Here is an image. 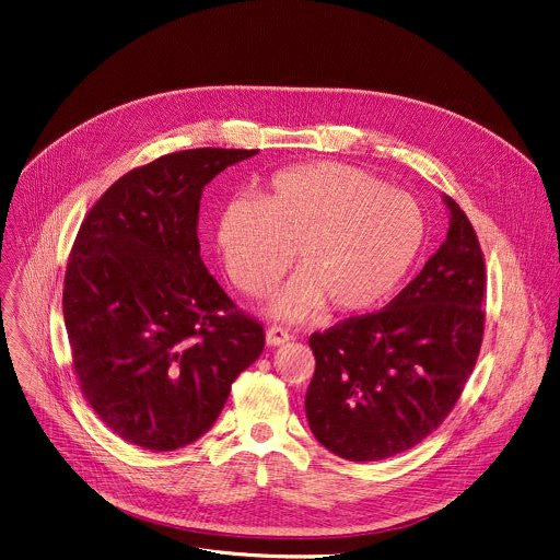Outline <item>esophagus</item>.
Here are the masks:
<instances>
[{
  "label": "esophagus",
  "mask_w": 560,
  "mask_h": 560,
  "mask_svg": "<svg viewBox=\"0 0 560 560\" xmlns=\"http://www.w3.org/2000/svg\"><path fill=\"white\" fill-rule=\"evenodd\" d=\"M288 341H290V335H288V330H283V328H279V326H272V328H268V332H266V343H268L270 348L283 346V343H288Z\"/></svg>",
  "instance_id": "esophagus-1"
}]
</instances>
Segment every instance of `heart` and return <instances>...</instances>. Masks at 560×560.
<instances>
[{
	"label": "heart",
	"instance_id": "heart-1",
	"mask_svg": "<svg viewBox=\"0 0 560 560\" xmlns=\"http://www.w3.org/2000/svg\"><path fill=\"white\" fill-rule=\"evenodd\" d=\"M425 238L417 201L341 164L292 166L257 186L253 201H230L217 248L232 283L268 294L290 266L299 275L270 312L303 318L328 305L357 314L385 301L410 272Z\"/></svg>",
	"mask_w": 560,
	"mask_h": 560
}]
</instances>
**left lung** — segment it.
Listing matches in <instances>:
<instances>
[{
	"label": "left lung",
	"instance_id": "obj_1",
	"mask_svg": "<svg viewBox=\"0 0 560 560\" xmlns=\"http://www.w3.org/2000/svg\"><path fill=\"white\" fill-rule=\"evenodd\" d=\"M450 230L423 270L381 312L310 337L316 370L305 394L312 434L348 460L415 447L450 415L483 341L486 264L450 197Z\"/></svg>",
	"mask_w": 560,
	"mask_h": 560
}]
</instances>
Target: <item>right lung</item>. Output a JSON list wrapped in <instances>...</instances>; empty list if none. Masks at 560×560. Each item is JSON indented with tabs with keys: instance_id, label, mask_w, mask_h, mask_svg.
<instances>
[{
	"instance_id": "add662e5",
	"label": "right lung",
	"mask_w": 560,
	"mask_h": 560,
	"mask_svg": "<svg viewBox=\"0 0 560 560\" xmlns=\"http://www.w3.org/2000/svg\"><path fill=\"white\" fill-rule=\"evenodd\" d=\"M259 150L195 148L126 173L86 214L63 281L74 374L124 441L179 450L221 415L264 350L199 255L206 184Z\"/></svg>"
}]
</instances>
